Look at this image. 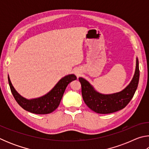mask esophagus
Wrapping results in <instances>:
<instances>
[{"label": "esophagus", "mask_w": 149, "mask_h": 149, "mask_svg": "<svg viewBox=\"0 0 149 149\" xmlns=\"http://www.w3.org/2000/svg\"><path fill=\"white\" fill-rule=\"evenodd\" d=\"M81 74V70H79V69H77V70H75V74L77 75V76H79V75Z\"/></svg>", "instance_id": "1"}]
</instances>
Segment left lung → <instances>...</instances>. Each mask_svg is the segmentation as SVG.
Here are the masks:
<instances>
[{
  "label": "left lung",
  "instance_id": "obj_1",
  "mask_svg": "<svg viewBox=\"0 0 149 149\" xmlns=\"http://www.w3.org/2000/svg\"><path fill=\"white\" fill-rule=\"evenodd\" d=\"M139 80V60L136 58L135 71L132 81L125 89L112 94H102L95 89L90 83L79 77L81 85L83 99L90 109L99 114H110L125 108L134 95Z\"/></svg>",
  "mask_w": 149,
  "mask_h": 149
}]
</instances>
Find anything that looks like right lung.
<instances>
[{"label":"right lung","mask_w":149,"mask_h":149,"mask_svg":"<svg viewBox=\"0 0 149 149\" xmlns=\"http://www.w3.org/2000/svg\"><path fill=\"white\" fill-rule=\"evenodd\" d=\"M11 92L15 100L24 110L37 114H50L58 107L62 96L70 83L77 79L74 74H69L62 77L47 94L35 99H27L20 95L14 89L8 75Z\"/></svg>","instance_id":"add662e5"}]
</instances>
